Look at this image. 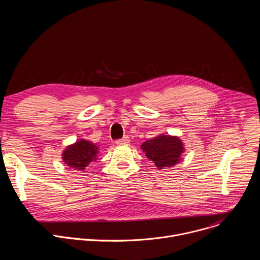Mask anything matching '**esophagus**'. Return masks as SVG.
Returning a JSON list of instances; mask_svg holds the SVG:
<instances>
[{
    "label": "esophagus",
    "instance_id": "34e87169",
    "mask_svg": "<svg viewBox=\"0 0 260 260\" xmlns=\"http://www.w3.org/2000/svg\"><path fill=\"white\" fill-rule=\"evenodd\" d=\"M115 143H116L117 145H124V144H127V143H129V138H128V137H123L122 139L116 140Z\"/></svg>",
    "mask_w": 260,
    "mask_h": 260
}]
</instances>
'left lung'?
Returning <instances> with one entry per match:
<instances>
[{"instance_id":"obj_1","label":"left lung","mask_w":260,"mask_h":260,"mask_svg":"<svg viewBox=\"0 0 260 260\" xmlns=\"http://www.w3.org/2000/svg\"><path fill=\"white\" fill-rule=\"evenodd\" d=\"M141 149L158 169L177 165L184 152L181 140L169 135H160L152 140H147L141 145Z\"/></svg>"}]
</instances>
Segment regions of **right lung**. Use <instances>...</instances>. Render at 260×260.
Wrapping results in <instances>:
<instances>
[{
  "label": "right lung",
  "instance_id": "right-lung-1",
  "mask_svg": "<svg viewBox=\"0 0 260 260\" xmlns=\"http://www.w3.org/2000/svg\"><path fill=\"white\" fill-rule=\"evenodd\" d=\"M99 154V147L86 140H80L70 145L62 152L64 165L74 170L83 171L92 161H95Z\"/></svg>",
  "mask_w": 260,
  "mask_h": 260
}]
</instances>
